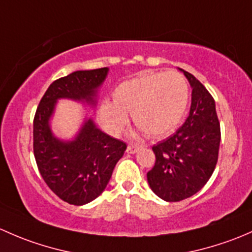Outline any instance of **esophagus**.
Returning a JSON list of instances; mask_svg holds the SVG:
<instances>
[{
	"label": "esophagus",
	"instance_id": "34e87169",
	"mask_svg": "<svg viewBox=\"0 0 252 252\" xmlns=\"http://www.w3.org/2000/svg\"><path fill=\"white\" fill-rule=\"evenodd\" d=\"M139 149V145H136V144H128V147H127L126 152L129 153V154H134V153L137 152V150Z\"/></svg>",
	"mask_w": 252,
	"mask_h": 252
}]
</instances>
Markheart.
Segmentation results:
<instances>
[{
  "mask_svg": "<svg viewBox=\"0 0 252 252\" xmlns=\"http://www.w3.org/2000/svg\"><path fill=\"white\" fill-rule=\"evenodd\" d=\"M114 102L104 100L98 118L110 133L127 123V113L145 134L161 137L178 126L189 102V86L178 72H145L114 90Z\"/></svg>",
  "mask_w": 252,
  "mask_h": 252,
  "instance_id": "1",
  "label": "heart"
}]
</instances>
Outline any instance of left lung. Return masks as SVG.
Returning <instances> with one entry per match:
<instances>
[{
    "instance_id": "left-lung-1",
    "label": "left lung",
    "mask_w": 252,
    "mask_h": 252,
    "mask_svg": "<svg viewBox=\"0 0 252 252\" xmlns=\"http://www.w3.org/2000/svg\"><path fill=\"white\" fill-rule=\"evenodd\" d=\"M182 71L193 88L190 111L172 136L153 145L155 165L147 173L152 190L171 203L190 198L206 184L216 167L221 142L214 98L195 76Z\"/></svg>"
}]
</instances>
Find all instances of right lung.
<instances>
[{
    "instance_id": "add662e5",
    "label": "right lung",
    "mask_w": 252,
    "mask_h": 252,
    "mask_svg": "<svg viewBox=\"0 0 252 252\" xmlns=\"http://www.w3.org/2000/svg\"><path fill=\"white\" fill-rule=\"evenodd\" d=\"M108 68L80 70L52 82L41 98L33 118V155L43 181L56 195L71 205L94 200L105 189L125 142L110 137L85 121L74 141L62 142L52 134L49 119L59 98L95 104V93Z\"/></svg>"
}]
</instances>
